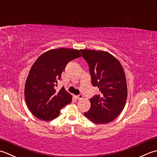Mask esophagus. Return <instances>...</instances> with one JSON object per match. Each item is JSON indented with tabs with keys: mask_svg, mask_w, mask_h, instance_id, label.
I'll return each instance as SVG.
<instances>
[{
	"mask_svg": "<svg viewBox=\"0 0 157 157\" xmlns=\"http://www.w3.org/2000/svg\"><path fill=\"white\" fill-rule=\"evenodd\" d=\"M75 98L76 99H77V100H79V99L83 98V95H81V94L78 95H75Z\"/></svg>",
	"mask_w": 157,
	"mask_h": 157,
	"instance_id": "34e87169",
	"label": "esophagus"
}]
</instances>
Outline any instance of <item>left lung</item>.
I'll list each match as a JSON object with an SVG mask.
<instances>
[{
    "mask_svg": "<svg viewBox=\"0 0 157 157\" xmlns=\"http://www.w3.org/2000/svg\"><path fill=\"white\" fill-rule=\"evenodd\" d=\"M87 62L91 83L100 94L90 99L91 108L85 117L96 124L110 123L123 110L127 96V82L120 62L111 54L101 51L80 50Z\"/></svg>",
    "mask_w": 157,
    "mask_h": 157,
    "instance_id": "left-lung-1",
    "label": "left lung"
}]
</instances>
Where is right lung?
Segmentation results:
<instances>
[{
  "label": "right lung",
  "instance_id": "right-lung-1",
  "mask_svg": "<svg viewBox=\"0 0 157 157\" xmlns=\"http://www.w3.org/2000/svg\"><path fill=\"white\" fill-rule=\"evenodd\" d=\"M81 56L78 50L60 48L42 54L34 62L25 85V100L38 119L50 121L59 116L63 107L72 101L64 87L56 90L57 83L66 65Z\"/></svg>",
  "mask_w": 157,
  "mask_h": 157
}]
</instances>
